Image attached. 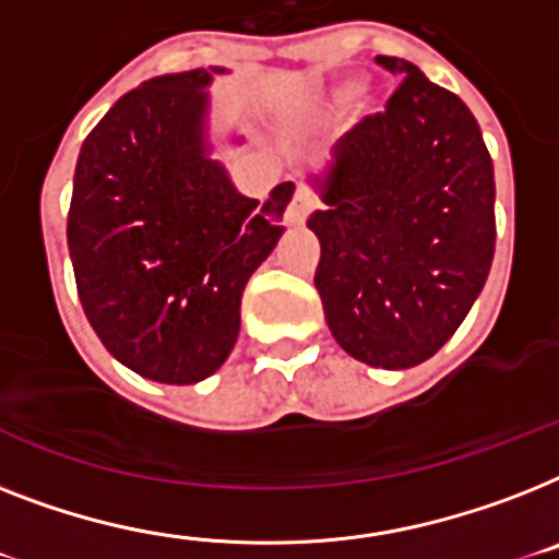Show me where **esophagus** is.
Wrapping results in <instances>:
<instances>
[{
    "label": "esophagus",
    "mask_w": 559,
    "mask_h": 559,
    "mask_svg": "<svg viewBox=\"0 0 559 559\" xmlns=\"http://www.w3.org/2000/svg\"><path fill=\"white\" fill-rule=\"evenodd\" d=\"M310 212H312L310 192H307L304 186H298V189H295V194H293V203H289V209H287V217L293 221V224H301L304 217L310 215Z\"/></svg>",
    "instance_id": "obj_1"
}]
</instances>
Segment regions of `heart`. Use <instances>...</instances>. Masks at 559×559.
<instances>
[{"label": "heart", "instance_id": "heart-1", "mask_svg": "<svg viewBox=\"0 0 559 559\" xmlns=\"http://www.w3.org/2000/svg\"><path fill=\"white\" fill-rule=\"evenodd\" d=\"M353 91H356V83H353V80H344V83H338L333 88V99H338V103H342V99H350Z\"/></svg>", "mask_w": 559, "mask_h": 559}]
</instances>
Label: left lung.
Returning <instances> with one entry per match:
<instances>
[{
    "label": "left lung",
    "instance_id": "1",
    "mask_svg": "<svg viewBox=\"0 0 559 559\" xmlns=\"http://www.w3.org/2000/svg\"><path fill=\"white\" fill-rule=\"evenodd\" d=\"M402 85L365 117L310 186L321 243L316 289L344 353L407 370L442 347L483 293L493 261V163L456 94L399 57Z\"/></svg>",
    "mask_w": 559,
    "mask_h": 559
}]
</instances>
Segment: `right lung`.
I'll use <instances>...</instances> for the list:
<instances>
[{
    "label": "right lung",
    "mask_w": 559,
    "mask_h": 559,
    "mask_svg": "<svg viewBox=\"0 0 559 559\" xmlns=\"http://www.w3.org/2000/svg\"><path fill=\"white\" fill-rule=\"evenodd\" d=\"M209 66L146 80L85 138L68 209V255L85 319L143 379L198 384L224 365L240 295L284 235L295 183L264 203L215 160ZM238 146V134H229Z\"/></svg>",
    "instance_id": "1"
}]
</instances>
